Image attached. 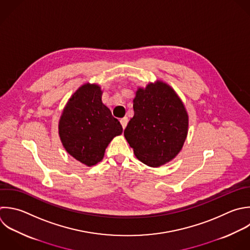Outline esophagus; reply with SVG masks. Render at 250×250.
<instances>
[{
	"label": "esophagus",
	"instance_id": "34e87169",
	"mask_svg": "<svg viewBox=\"0 0 250 250\" xmlns=\"http://www.w3.org/2000/svg\"><path fill=\"white\" fill-rule=\"evenodd\" d=\"M120 123H121V125H122V128L125 129V127H126L127 123H128V118H127V117L121 118V119H120Z\"/></svg>",
	"mask_w": 250,
	"mask_h": 250
}]
</instances>
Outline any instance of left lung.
I'll use <instances>...</instances> for the list:
<instances>
[{"mask_svg":"<svg viewBox=\"0 0 250 250\" xmlns=\"http://www.w3.org/2000/svg\"><path fill=\"white\" fill-rule=\"evenodd\" d=\"M134 116L124 136L143 163L158 167L172 160L182 149L188 118L182 101L163 82L139 89L133 101Z\"/></svg>","mask_w":250,"mask_h":250,"instance_id":"left-lung-1","label":"left lung"}]
</instances>
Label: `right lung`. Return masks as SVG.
Returning a JSON list of instances; mask_svg holds the SVG:
<instances>
[{"label": "right lung", "instance_id": "obj_1", "mask_svg": "<svg viewBox=\"0 0 250 250\" xmlns=\"http://www.w3.org/2000/svg\"><path fill=\"white\" fill-rule=\"evenodd\" d=\"M98 85L85 84L68 101L59 132L66 151L87 166L100 162L110 141L122 134L120 122L102 102Z\"/></svg>", "mask_w": 250, "mask_h": 250}]
</instances>
